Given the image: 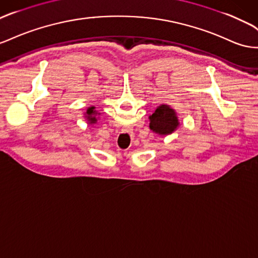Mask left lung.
<instances>
[{
    "instance_id": "1",
    "label": "left lung",
    "mask_w": 258,
    "mask_h": 258,
    "mask_svg": "<svg viewBox=\"0 0 258 258\" xmlns=\"http://www.w3.org/2000/svg\"><path fill=\"white\" fill-rule=\"evenodd\" d=\"M179 120L175 109L168 105H159L150 116V129L161 136L172 134L179 126Z\"/></svg>"
}]
</instances>
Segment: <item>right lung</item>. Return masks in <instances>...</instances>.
Masks as SVG:
<instances>
[{"label": "right lung", "mask_w": 258, "mask_h": 258, "mask_svg": "<svg viewBox=\"0 0 258 258\" xmlns=\"http://www.w3.org/2000/svg\"><path fill=\"white\" fill-rule=\"evenodd\" d=\"M95 109V107L94 106H91V107H89L88 109H87V112H86V118H87V120H88V123H90V124H94V123H96V121H97V118H96V114H97V112L96 110H94Z\"/></svg>", "instance_id": "obj_1"}]
</instances>
